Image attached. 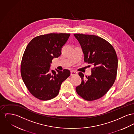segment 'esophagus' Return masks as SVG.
Masks as SVG:
<instances>
[{"label": "esophagus", "instance_id": "34e87169", "mask_svg": "<svg viewBox=\"0 0 134 134\" xmlns=\"http://www.w3.org/2000/svg\"><path fill=\"white\" fill-rule=\"evenodd\" d=\"M78 74V72L77 71H71V76H75Z\"/></svg>", "mask_w": 134, "mask_h": 134}]
</instances>
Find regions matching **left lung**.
<instances>
[{
    "label": "left lung",
    "instance_id": "obj_1",
    "mask_svg": "<svg viewBox=\"0 0 134 134\" xmlns=\"http://www.w3.org/2000/svg\"><path fill=\"white\" fill-rule=\"evenodd\" d=\"M74 36L80 44L84 55V62L92 64L91 75L84 77L76 90L81 97L88 101L103 97L113 85L116 79L118 59L115 50L111 44L98 36L76 34Z\"/></svg>",
    "mask_w": 134,
    "mask_h": 134
}]
</instances>
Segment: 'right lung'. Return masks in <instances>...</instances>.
<instances>
[{
	"label": "right lung",
	"instance_id": "add662e5",
	"mask_svg": "<svg viewBox=\"0 0 134 134\" xmlns=\"http://www.w3.org/2000/svg\"><path fill=\"white\" fill-rule=\"evenodd\" d=\"M70 34H49L36 36L25 49L21 63V75L30 93L47 100L56 97L61 84L71 74L66 69L49 71L54 58L58 57Z\"/></svg>",
	"mask_w": 134,
	"mask_h": 134
}]
</instances>
